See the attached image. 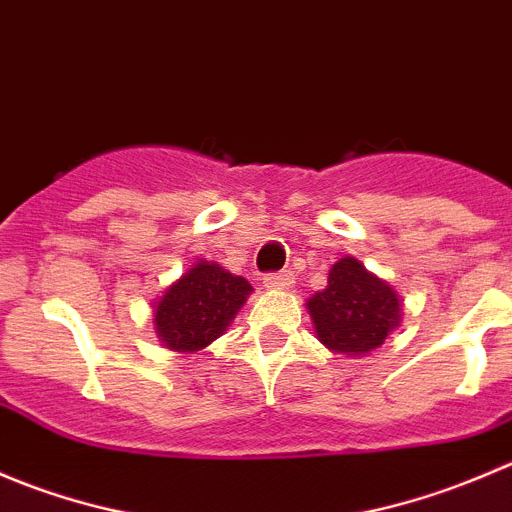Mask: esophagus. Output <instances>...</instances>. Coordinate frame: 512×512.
Returning <instances> with one entry per match:
<instances>
[{
	"label": "esophagus",
	"mask_w": 512,
	"mask_h": 512,
	"mask_svg": "<svg viewBox=\"0 0 512 512\" xmlns=\"http://www.w3.org/2000/svg\"><path fill=\"white\" fill-rule=\"evenodd\" d=\"M265 285L272 287V289H289L294 285V275H292V272H287V270L270 272V275L265 277Z\"/></svg>",
	"instance_id": "obj_1"
}]
</instances>
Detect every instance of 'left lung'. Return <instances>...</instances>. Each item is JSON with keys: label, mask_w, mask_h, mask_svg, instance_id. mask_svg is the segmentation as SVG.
<instances>
[{"label": "left lung", "mask_w": 512, "mask_h": 512, "mask_svg": "<svg viewBox=\"0 0 512 512\" xmlns=\"http://www.w3.org/2000/svg\"><path fill=\"white\" fill-rule=\"evenodd\" d=\"M319 342L339 354H369L399 327L401 304L396 292L369 275L354 257L329 270L327 287L307 302Z\"/></svg>", "instance_id": "obj_1"}]
</instances>
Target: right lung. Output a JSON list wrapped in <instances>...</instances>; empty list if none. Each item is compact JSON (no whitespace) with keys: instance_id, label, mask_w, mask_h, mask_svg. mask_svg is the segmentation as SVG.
Here are the masks:
<instances>
[{"instance_id":"obj_1","label":"right lung","mask_w":512,"mask_h":512,"mask_svg":"<svg viewBox=\"0 0 512 512\" xmlns=\"http://www.w3.org/2000/svg\"><path fill=\"white\" fill-rule=\"evenodd\" d=\"M250 292V282L242 277L198 262L158 302V337L175 352H200L225 332Z\"/></svg>"}]
</instances>
